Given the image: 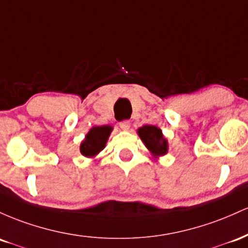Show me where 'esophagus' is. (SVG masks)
Returning <instances> with one entry per match:
<instances>
[{
	"label": "esophagus",
	"mask_w": 248,
	"mask_h": 248,
	"mask_svg": "<svg viewBox=\"0 0 248 248\" xmlns=\"http://www.w3.org/2000/svg\"><path fill=\"white\" fill-rule=\"evenodd\" d=\"M119 126H121V129L123 130V131H129L130 129V122L129 121H123L119 123Z\"/></svg>",
	"instance_id": "esophagus-1"
}]
</instances>
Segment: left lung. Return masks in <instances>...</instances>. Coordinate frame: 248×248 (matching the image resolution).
I'll use <instances>...</instances> for the list:
<instances>
[{"label": "left lung", "mask_w": 248, "mask_h": 248, "mask_svg": "<svg viewBox=\"0 0 248 248\" xmlns=\"http://www.w3.org/2000/svg\"><path fill=\"white\" fill-rule=\"evenodd\" d=\"M139 138L151 152L155 158L163 157L169 151V141L164 137L163 132L158 126L155 125H144L137 130Z\"/></svg>", "instance_id": "8db88e82"}]
</instances>
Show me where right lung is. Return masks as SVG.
I'll use <instances>...</instances> for the list:
<instances>
[{"label":"right lung","mask_w":248,"mask_h":248,"mask_svg":"<svg viewBox=\"0 0 248 248\" xmlns=\"http://www.w3.org/2000/svg\"><path fill=\"white\" fill-rule=\"evenodd\" d=\"M112 130L113 127L111 125H102V126L94 125L91 127L80 143V154L87 158L96 157L102 150H104Z\"/></svg>","instance_id":"right-lung-1"}]
</instances>
